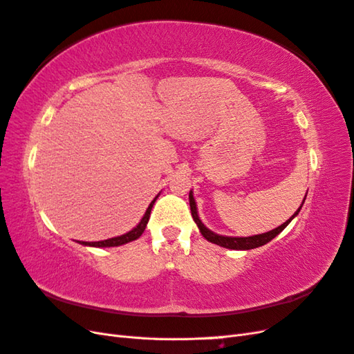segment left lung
Instances as JSON below:
<instances>
[{
	"label": "left lung",
	"instance_id": "left-lung-1",
	"mask_svg": "<svg viewBox=\"0 0 354 354\" xmlns=\"http://www.w3.org/2000/svg\"><path fill=\"white\" fill-rule=\"evenodd\" d=\"M304 201H306V196H304ZM303 201V203H304ZM189 203H190V211H192V217H194L196 226L199 229V232L202 233V236L205 238L207 241L216 243L218 246H223V248H229V250H236V251H246V250H254V248H259V246L261 245H266L267 242H270L273 238H276L277 234H279L289 223L292 221V218H295L298 216L299 209H301V207H299L295 212L294 216L286 220L283 224H281L279 227H276L270 232H266V233H260V234H254V236H246V238H234V236H223V234H217L211 232L205 224H203L198 216V208H196V202H195V198H194V192H189Z\"/></svg>",
	"mask_w": 354,
	"mask_h": 354
}]
</instances>
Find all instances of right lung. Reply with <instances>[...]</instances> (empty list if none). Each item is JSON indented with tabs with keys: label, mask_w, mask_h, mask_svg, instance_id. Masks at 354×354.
I'll use <instances>...</instances> for the list:
<instances>
[{
	"label": "right lung",
	"mask_w": 354,
	"mask_h": 354,
	"mask_svg": "<svg viewBox=\"0 0 354 354\" xmlns=\"http://www.w3.org/2000/svg\"><path fill=\"white\" fill-rule=\"evenodd\" d=\"M158 196H159V194H158V195L155 196V199L151 202V205L147 207V209H146V212H145L143 218L140 220V223H138L137 226H136L134 229H131L130 232H127V233L121 234V236H115V238L99 241V242H82V241H80L78 243L85 245V246H95V248H109V246H120V245H124V243H128V242L138 239V238L142 236L145 229H146V226H147V221H149V217H151L152 207H153L155 201L158 199Z\"/></svg>",
	"instance_id": "1"
}]
</instances>
